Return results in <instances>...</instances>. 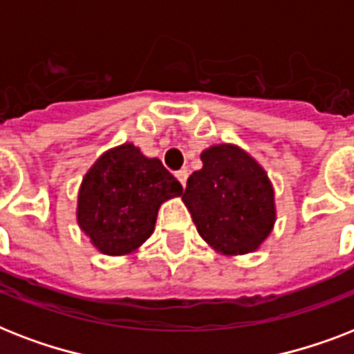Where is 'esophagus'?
I'll list each match as a JSON object with an SVG mask.
<instances>
[{
  "mask_svg": "<svg viewBox=\"0 0 354 354\" xmlns=\"http://www.w3.org/2000/svg\"><path fill=\"white\" fill-rule=\"evenodd\" d=\"M175 177H177V179H179L180 185L186 186V179H188V171H186V169H179V171H177V174H175Z\"/></svg>",
  "mask_w": 354,
  "mask_h": 354,
  "instance_id": "1",
  "label": "esophagus"
}]
</instances>
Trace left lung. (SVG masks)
<instances>
[{
	"mask_svg": "<svg viewBox=\"0 0 354 354\" xmlns=\"http://www.w3.org/2000/svg\"><path fill=\"white\" fill-rule=\"evenodd\" d=\"M203 168L183 194L199 236L226 256L254 252L276 221L274 190L265 169L234 144L201 153Z\"/></svg>",
	"mask_w": 354,
	"mask_h": 354,
	"instance_id": "left-lung-1",
	"label": "left lung"
}]
</instances>
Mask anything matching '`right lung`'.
Returning <instances> with one entry per match:
<instances>
[{
  "label": "right lung",
  "instance_id": "obj_1",
  "mask_svg": "<svg viewBox=\"0 0 354 354\" xmlns=\"http://www.w3.org/2000/svg\"><path fill=\"white\" fill-rule=\"evenodd\" d=\"M179 195L183 186L159 159L122 144L106 151L86 174L76 219L102 254L124 256L153 234L164 201Z\"/></svg>",
  "mask_w": 354,
  "mask_h": 354
}]
</instances>
